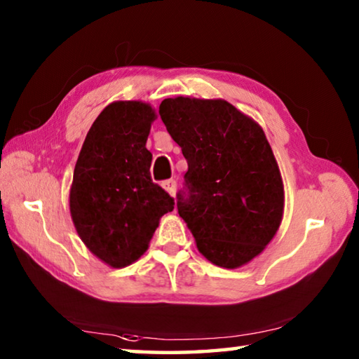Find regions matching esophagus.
<instances>
[{"mask_svg": "<svg viewBox=\"0 0 359 359\" xmlns=\"http://www.w3.org/2000/svg\"><path fill=\"white\" fill-rule=\"evenodd\" d=\"M163 189L166 190L170 196L175 195V190H177V182L174 179H169V180H164L163 182Z\"/></svg>", "mask_w": 359, "mask_h": 359, "instance_id": "obj_1", "label": "esophagus"}]
</instances>
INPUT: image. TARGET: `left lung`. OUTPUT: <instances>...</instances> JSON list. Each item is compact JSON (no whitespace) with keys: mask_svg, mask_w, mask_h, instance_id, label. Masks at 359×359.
I'll use <instances>...</instances> for the list:
<instances>
[{"mask_svg":"<svg viewBox=\"0 0 359 359\" xmlns=\"http://www.w3.org/2000/svg\"><path fill=\"white\" fill-rule=\"evenodd\" d=\"M159 116L189 163L177 209L198 249L224 269L248 264L275 236L284 208L264 130L220 99H164Z\"/></svg>","mask_w":359,"mask_h":359,"instance_id":"1","label":"left lung"}]
</instances>
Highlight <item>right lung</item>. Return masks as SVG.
<instances>
[{"instance_id": "obj_1", "label": "right lung", "mask_w": 359, "mask_h": 359, "mask_svg": "<svg viewBox=\"0 0 359 359\" xmlns=\"http://www.w3.org/2000/svg\"><path fill=\"white\" fill-rule=\"evenodd\" d=\"M155 110L144 102H113L93 123L79 151L70 212L88 249L113 269L147 251L174 198L151 180L147 150Z\"/></svg>"}]
</instances>
